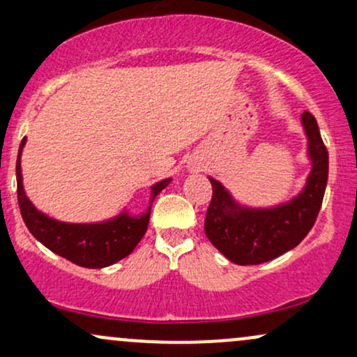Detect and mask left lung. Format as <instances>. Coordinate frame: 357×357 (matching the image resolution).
<instances>
[{"instance_id": "left-lung-1", "label": "left lung", "mask_w": 357, "mask_h": 357, "mask_svg": "<svg viewBox=\"0 0 357 357\" xmlns=\"http://www.w3.org/2000/svg\"><path fill=\"white\" fill-rule=\"evenodd\" d=\"M307 137L310 171L301 191L289 202L253 208L241 204L218 179L204 218L208 240L236 265H258L297 247L312 228L329 174V154L324 146L317 121L310 112L301 116Z\"/></svg>"}]
</instances>
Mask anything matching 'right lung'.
<instances>
[{"instance_id": "1", "label": "right lung", "mask_w": 357, "mask_h": 357, "mask_svg": "<svg viewBox=\"0 0 357 357\" xmlns=\"http://www.w3.org/2000/svg\"><path fill=\"white\" fill-rule=\"evenodd\" d=\"M26 144L23 139L16 159V183H18V204L23 221L31 235L40 243L56 255L67 258L72 264L85 268H104L126 258L137 247L147 230L151 206L159 195L173 179L166 178L151 186L149 206L141 215H130L124 208L119 215L96 223H67L50 218L28 199L23 188L22 153Z\"/></svg>"}]
</instances>
